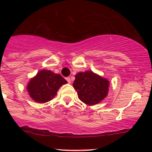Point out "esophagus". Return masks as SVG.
<instances>
[{
	"instance_id": "esophagus-1",
	"label": "esophagus",
	"mask_w": 152,
	"mask_h": 152,
	"mask_svg": "<svg viewBox=\"0 0 152 152\" xmlns=\"http://www.w3.org/2000/svg\"><path fill=\"white\" fill-rule=\"evenodd\" d=\"M66 80L67 81V82H68L69 84L70 83V77H67V78H66Z\"/></svg>"
}]
</instances>
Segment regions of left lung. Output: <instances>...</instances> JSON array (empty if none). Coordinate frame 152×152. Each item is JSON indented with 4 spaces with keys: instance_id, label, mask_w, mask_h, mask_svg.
Instances as JSON below:
<instances>
[{
    "instance_id": "8db88e82",
    "label": "left lung",
    "mask_w": 152,
    "mask_h": 152,
    "mask_svg": "<svg viewBox=\"0 0 152 152\" xmlns=\"http://www.w3.org/2000/svg\"><path fill=\"white\" fill-rule=\"evenodd\" d=\"M75 78L73 87L79 99L86 104H96L107 97L110 86L107 79L90 70L78 73Z\"/></svg>"
}]
</instances>
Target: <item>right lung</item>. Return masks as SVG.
Returning a JSON list of instances; mask_svg holds the SVG:
<instances>
[{"instance_id": "add662e5", "label": "right lung", "mask_w": 152, "mask_h": 152, "mask_svg": "<svg viewBox=\"0 0 152 152\" xmlns=\"http://www.w3.org/2000/svg\"><path fill=\"white\" fill-rule=\"evenodd\" d=\"M67 83L61 75L50 70H42L29 81L27 90L34 101L43 104L53 99L59 87Z\"/></svg>"}]
</instances>
